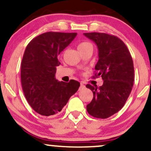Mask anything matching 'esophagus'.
<instances>
[{
	"label": "esophagus",
	"instance_id": "34e87169",
	"mask_svg": "<svg viewBox=\"0 0 151 151\" xmlns=\"http://www.w3.org/2000/svg\"><path fill=\"white\" fill-rule=\"evenodd\" d=\"M84 87H85V85L84 84V83L81 82L80 83V89H84Z\"/></svg>",
	"mask_w": 151,
	"mask_h": 151
}]
</instances>
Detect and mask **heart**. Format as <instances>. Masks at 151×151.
Here are the masks:
<instances>
[{
    "mask_svg": "<svg viewBox=\"0 0 151 151\" xmlns=\"http://www.w3.org/2000/svg\"><path fill=\"white\" fill-rule=\"evenodd\" d=\"M90 47H92L91 43L88 42H80L79 45H78V49H79V51H81V50H85L86 48Z\"/></svg>",
    "mask_w": 151,
    "mask_h": 151,
    "instance_id": "obj_1",
    "label": "heart"
}]
</instances>
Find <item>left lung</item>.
Returning <instances> with one entry per match:
<instances>
[{
	"label": "left lung",
	"mask_w": 151,
	"mask_h": 151,
	"mask_svg": "<svg viewBox=\"0 0 151 151\" xmlns=\"http://www.w3.org/2000/svg\"><path fill=\"white\" fill-rule=\"evenodd\" d=\"M84 35L97 46L99 60L95 66V77L101 76L104 80L99 87L86 86L93 94L86 110L93 117L107 119L122 109L131 93L134 81L133 60L127 47L119 37L101 32Z\"/></svg>",
	"instance_id": "1"
}]
</instances>
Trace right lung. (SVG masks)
Segmentation results:
<instances>
[{"label":"right lung","mask_w":151,"mask_h":151,"mask_svg":"<svg viewBox=\"0 0 151 151\" xmlns=\"http://www.w3.org/2000/svg\"><path fill=\"white\" fill-rule=\"evenodd\" d=\"M76 32H47L29 42L21 63V84L30 106L40 115H55L62 111L79 89L80 83L58 81V56L75 38Z\"/></svg>","instance_id":"right-lung-1"}]
</instances>
